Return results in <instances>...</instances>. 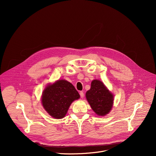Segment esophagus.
<instances>
[{
    "label": "esophagus",
    "instance_id": "34e87169",
    "mask_svg": "<svg viewBox=\"0 0 156 156\" xmlns=\"http://www.w3.org/2000/svg\"><path fill=\"white\" fill-rule=\"evenodd\" d=\"M80 97H81L82 99L84 98V93H83V91H80Z\"/></svg>",
    "mask_w": 156,
    "mask_h": 156
}]
</instances>
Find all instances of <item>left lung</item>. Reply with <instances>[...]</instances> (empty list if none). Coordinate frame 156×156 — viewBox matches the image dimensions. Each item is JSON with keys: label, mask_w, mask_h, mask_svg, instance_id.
Returning a JSON list of instances; mask_svg holds the SVG:
<instances>
[{"label": "left lung", "mask_w": 156, "mask_h": 156, "mask_svg": "<svg viewBox=\"0 0 156 156\" xmlns=\"http://www.w3.org/2000/svg\"><path fill=\"white\" fill-rule=\"evenodd\" d=\"M86 98L94 112L99 116H104L111 110L114 103V95L104 83L94 80L91 88L86 93Z\"/></svg>", "instance_id": "left-lung-1"}]
</instances>
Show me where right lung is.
<instances>
[{
  "mask_svg": "<svg viewBox=\"0 0 156 156\" xmlns=\"http://www.w3.org/2000/svg\"><path fill=\"white\" fill-rule=\"evenodd\" d=\"M80 98L73 85L65 80L48 84L43 91L41 102L46 112L53 118H63L71 104Z\"/></svg>",
  "mask_w": 156,
  "mask_h": 156,
  "instance_id": "obj_1",
  "label": "right lung"
}]
</instances>
